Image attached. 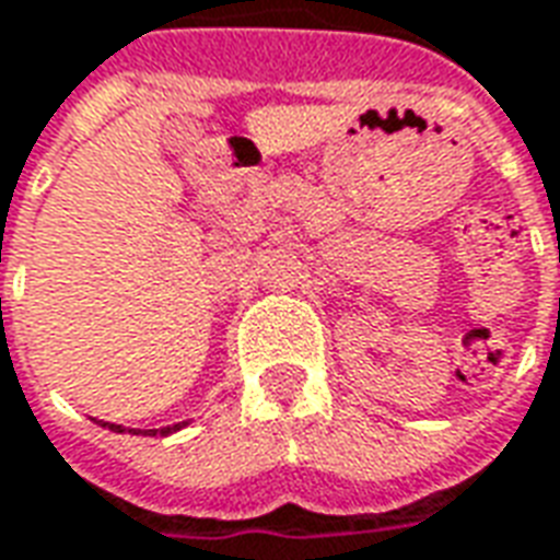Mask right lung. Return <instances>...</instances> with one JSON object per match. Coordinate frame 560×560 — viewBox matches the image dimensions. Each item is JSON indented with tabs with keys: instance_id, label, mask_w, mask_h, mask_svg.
<instances>
[{
	"instance_id": "1",
	"label": "right lung",
	"mask_w": 560,
	"mask_h": 560,
	"mask_svg": "<svg viewBox=\"0 0 560 560\" xmlns=\"http://www.w3.org/2000/svg\"><path fill=\"white\" fill-rule=\"evenodd\" d=\"M101 427H107V430L113 432H130V435H170V432H178L182 427H187L185 423H173V427H163V430H125V427H118V423H107V420H97Z\"/></svg>"
}]
</instances>
